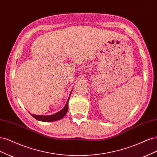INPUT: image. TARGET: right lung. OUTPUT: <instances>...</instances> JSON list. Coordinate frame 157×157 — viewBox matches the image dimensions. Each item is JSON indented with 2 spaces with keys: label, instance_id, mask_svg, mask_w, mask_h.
Wrapping results in <instances>:
<instances>
[{
  "label": "right lung",
  "instance_id": "right-lung-1",
  "mask_svg": "<svg viewBox=\"0 0 157 157\" xmlns=\"http://www.w3.org/2000/svg\"><path fill=\"white\" fill-rule=\"evenodd\" d=\"M71 94L69 95V97L68 98V100L66 103L65 107L61 109V110L58 113H56L54 115H46V116H43V115H33V114H31V116L34 117L35 119L40 121H42V122H53V121H58L61 118H62L64 117V116L65 115V114L67 113L68 111V102H69V99L71 96Z\"/></svg>",
  "mask_w": 157,
  "mask_h": 157
}]
</instances>
